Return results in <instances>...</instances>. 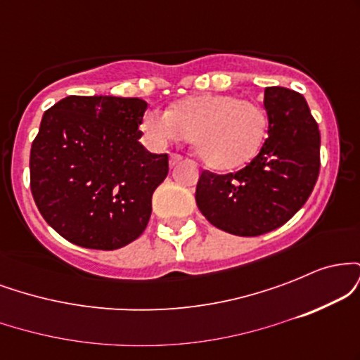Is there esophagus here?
Returning <instances> with one entry per match:
<instances>
[{
	"instance_id": "34e87169",
	"label": "esophagus",
	"mask_w": 360,
	"mask_h": 360,
	"mask_svg": "<svg viewBox=\"0 0 360 360\" xmlns=\"http://www.w3.org/2000/svg\"><path fill=\"white\" fill-rule=\"evenodd\" d=\"M181 160H183V157H181V155H177V154H171V157H169V166H171V167H176L177 164L181 162Z\"/></svg>"
}]
</instances>
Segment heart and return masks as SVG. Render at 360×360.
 <instances>
[{
	"mask_svg": "<svg viewBox=\"0 0 360 360\" xmlns=\"http://www.w3.org/2000/svg\"><path fill=\"white\" fill-rule=\"evenodd\" d=\"M147 142L164 147L193 135L194 152L208 167L232 171L259 152L267 115L259 103L237 94H201L176 103L171 110H148L140 120Z\"/></svg>",
	"mask_w": 360,
	"mask_h": 360,
	"instance_id": "b5f03b06",
	"label": "heart"
}]
</instances>
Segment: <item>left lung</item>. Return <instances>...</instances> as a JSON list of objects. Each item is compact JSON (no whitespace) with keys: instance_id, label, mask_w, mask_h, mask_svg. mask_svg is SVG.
Instances as JSON below:
<instances>
[{"instance_id":"1","label":"left lung","mask_w":360,"mask_h":360,"mask_svg":"<svg viewBox=\"0 0 360 360\" xmlns=\"http://www.w3.org/2000/svg\"><path fill=\"white\" fill-rule=\"evenodd\" d=\"M269 128L257 157L235 174L203 171L196 205L217 229L257 237L284 225L307 203L320 171V131L303 94L266 88Z\"/></svg>"}]
</instances>
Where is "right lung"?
I'll return each mask as SVG.
<instances>
[{
    "mask_svg": "<svg viewBox=\"0 0 360 360\" xmlns=\"http://www.w3.org/2000/svg\"><path fill=\"white\" fill-rule=\"evenodd\" d=\"M140 98L68 96L49 108L30 150V188L45 221L65 240L115 250L139 238L167 154L139 139Z\"/></svg>",
    "mask_w": 360,
    "mask_h": 360,
    "instance_id": "add662e5",
    "label": "right lung"
}]
</instances>
